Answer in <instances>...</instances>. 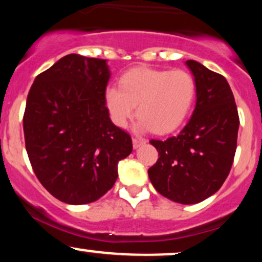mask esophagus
<instances>
[{"label": "esophagus", "mask_w": 262, "mask_h": 262, "mask_svg": "<svg viewBox=\"0 0 262 262\" xmlns=\"http://www.w3.org/2000/svg\"><path fill=\"white\" fill-rule=\"evenodd\" d=\"M146 141L144 139H141V138H133V148L134 149H138L140 145H143V144H145Z\"/></svg>", "instance_id": "obj_1"}]
</instances>
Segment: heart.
Instances as JSON below:
<instances>
[{
	"label": "heart",
	"mask_w": 262,
	"mask_h": 262,
	"mask_svg": "<svg viewBox=\"0 0 262 262\" xmlns=\"http://www.w3.org/2000/svg\"><path fill=\"white\" fill-rule=\"evenodd\" d=\"M196 98V81L185 70L135 68L119 80V89L106 90V106L111 119L125 127L135 113L138 129L167 134L181 127Z\"/></svg>",
	"instance_id": "b5f03b06"
}]
</instances>
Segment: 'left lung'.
I'll return each mask as SVG.
<instances>
[{
	"instance_id": "1",
	"label": "left lung",
	"mask_w": 262,
	"mask_h": 262,
	"mask_svg": "<svg viewBox=\"0 0 262 262\" xmlns=\"http://www.w3.org/2000/svg\"><path fill=\"white\" fill-rule=\"evenodd\" d=\"M186 65L196 81V107L176 137L150 140L159 159L148 173L164 197L194 204L214 194L229 175L236 150L239 114L224 76L194 60H187Z\"/></svg>"
}]
</instances>
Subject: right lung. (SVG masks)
Listing matches in <instances>:
<instances>
[{"mask_svg": "<svg viewBox=\"0 0 262 262\" xmlns=\"http://www.w3.org/2000/svg\"><path fill=\"white\" fill-rule=\"evenodd\" d=\"M107 60L69 54L39 74L23 116L26 149L45 189L69 204L91 203L118 177L133 150L106 107Z\"/></svg>", "mask_w": 262, "mask_h": 262, "instance_id": "obj_1", "label": "right lung"}]
</instances>
